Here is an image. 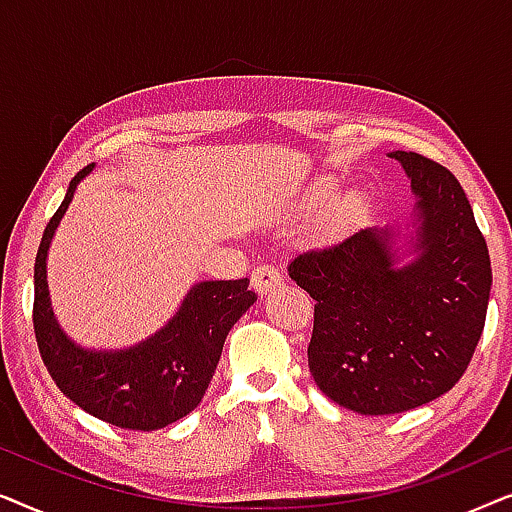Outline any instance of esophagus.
I'll use <instances>...</instances> for the list:
<instances>
[{
  "label": "esophagus",
  "mask_w": 512,
  "mask_h": 512,
  "mask_svg": "<svg viewBox=\"0 0 512 512\" xmlns=\"http://www.w3.org/2000/svg\"><path fill=\"white\" fill-rule=\"evenodd\" d=\"M251 284L258 293H268L277 286H282V272H279L272 263H258L251 270Z\"/></svg>",
  "instance_id": "esophagus-1"
}]
</instances>
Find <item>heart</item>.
I'll return each mask as SVG.
<instances>
[{
    "instance_id": "1",
    "label": "heart",
    "mask_w": 512,
    "mask_h": 512,
    "mask_svg": "<svg viewBox=\"0 0 512 512\" xmlns=\"http://www.w3.org/2000/svg\"><path fill=\"white\" fill-rule=\"evenodd\" d=\"M333 193H335V184H321L317 188V193H314L312 202L331 200ZM366 205L368 202L361 193L347 195V198L342 200L340 205H335L331 209V214H328V230H342L345 226H349V223H354L363 212H366Z\"/></svg>"
}]
</instances>
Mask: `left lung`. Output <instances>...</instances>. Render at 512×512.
<instances>
[{
    "label": "left lung",
    "mask_w": 512,
    "mask_h": 512,
    "mask_svg": "<svg viewBox=\"0 0 512 512\" xmlns=\"http://www.w3.org/2000/svg\"><path fill=\"white\" fill-rule=\"evenodd\" d=\"M389 156L419 198L417 261L394 268L387 230L366 228L289 265L314 298V382L359 415H396L450 391L478 347L492 289L487 242L457 177L422 153Z\"/></svg>",
    "instance_id": "8db88e82"
}]
</instances>
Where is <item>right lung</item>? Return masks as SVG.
<instances>
[{
    "label": "right lung",
    "mask_w": 512,
    "mask_h": 512,
    "mask_svg": "<svg viewBox=\"0 0 512 512\" xmlns=\"http://www.w3.org/2000/svg\"><path fill=\"white\" fill-rule=\"evenodd\" d=\"M93 170L86 165L69 181L67 195L51 216L34 261L32 324L39 354L67 398L102 422L130 431H156L186 417L205 396L223 342L235 321L256 303L249 279L200 282L163 331L125 352H88L55 324L46 289V251L76 184Z\"/></svg>",
    "instance_id": "obj_1"
}]
</instances>
